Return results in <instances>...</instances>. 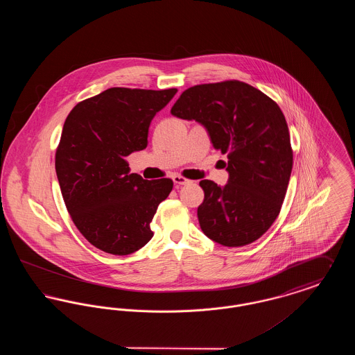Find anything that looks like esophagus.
Returning <instances> with one entry per match:
<instances>
[{
	"instance_id": "1",
	"label": "esophagus",
	"mask_w": 355,
	"mask_h": 355,
	"mask_svg": "<svg viewBox=\"0 0 355 355\" xmlns=\"http://www.w3.org/2000/svg\"><path fill=\"white\" fill-rule=\"evenodd\" d=\"M173 181L177 186L189 185L191 184L190 180H187L185 177H181V175H173Z\"/></svg>"
}]
</instances>
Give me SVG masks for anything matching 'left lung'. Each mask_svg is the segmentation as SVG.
Segmentation results:
<instances>
[{
    "mask_svg": "<svg viewBox=\"0 0 355 355\" xmlns=\"http://www.w3.org/2000/svg\"><path fill=\"white\" fill-rule=\"evenodd\" d=\"M170 113L197 121L227 154L225 186L202 180L197 216L203 234L227 248L249 245L278 217L293 169L286 119L275 102L241 81L186 89Z\"/></svg>",
    "mask_w": 355,
    "mask_h": 355,
    "instance_id": "left-lung-1",
    "label": "left lung"
}]
</instances>
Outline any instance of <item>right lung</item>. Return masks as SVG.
<instances>
[{
	"label": "right lung",
	"mask_w": 355,
	"mask_h": 355,
	"mask_svg": "<svg viewBox=\"0 0 355 355\" xmlns=\"http://www.w3.org/2000/svg\"><path fill=\"white\" fill-rule=\"evenodd\" d=\"M175 93L110 87L77 103L64 123L55 152L61 193L77 229L105 253L128 255L152 239L150 222L173 181L144 180L126 157L148 146L152 119Z\"/></svg>",
	"instance_id": "right-lung-1"
}]
</instances>
